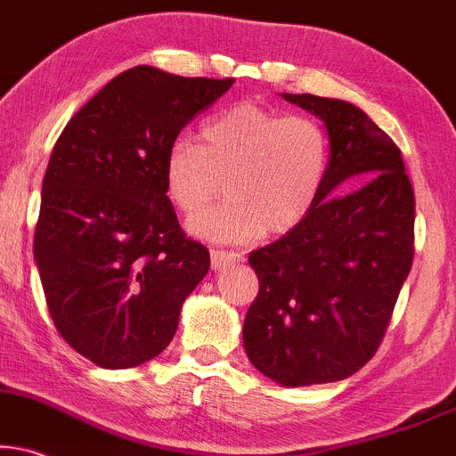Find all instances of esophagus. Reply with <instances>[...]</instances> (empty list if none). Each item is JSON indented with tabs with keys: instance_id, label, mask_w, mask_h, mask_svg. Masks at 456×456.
Listing matches in <instances>:
<instances>
[{
	"instance_id": "1",
	"label": "esophagus",
	"mask_w": 456,
	"mask_h": 456,
	"mask_svg": "<svg viewBox=\"0 0 456 456\" xmlns=\"http://www.w3.org/2000/svg\"><path fill=\"white\" fill-rule=\"evenodd\" d=\"M241 258H244V256L238 255V252H232V250H212L210 252V265H212V269H215V271L229 267V265L240 263Z\"/></svg>"
}]
</instances>
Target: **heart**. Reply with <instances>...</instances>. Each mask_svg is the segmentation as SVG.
I'll return each mask as SVG.
<instances>
[{"label": "heart", "mask_w": 456, "mask_h": 456, "mask_svg": "<svg viewBox=\"0 0 456 456\" xmlns=\"http://www.w3.org/2000/svg\"><path fill=\"white\" fill-rule=\"evenodd\" d=\"M328 138L315 119L238 102L201 124L200 145L176 138L164 161L166 191L178 212L198 215L221 191L227 200L189 223L195 238L250 244L297 229L320 198Z\"/></svg>", "instance_id": "obj_1"}]
</instances>
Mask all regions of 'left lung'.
<instances>
[{
    "label": "left lung",
    "mask_w": 456,
    "mask_h": 456,
    "mask_svg": "<svg viewBox=\"0 0 456 456\" xmlns=\"http://www.w3.org/2000/svg\"><path fill=\"white\" fill-rule=\"evenodd\" d=\"M281 96L324 122L330 158L309 216L248 256L258 295L241 332L258 372L305 387L351 377L381 345L412 265L414 193L402 151L360 107ZM355 175V192L333 191Z\"/></svg>",
    "instance_id": "obj_1"
}]
</instances>
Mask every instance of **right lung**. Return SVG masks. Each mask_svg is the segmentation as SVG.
<instances>
[{"label":"right lung","mask_w":456,"mask_h":456,"mask_svg":"<svg viewBox=\"0 0 456 456\" xmlns=\"http://www.w3.org/2000/svg\"><path fill=\"white\" fill-rule=\"evenodd\" d=\"M233 86L138 65L73 115L42 185L33 241L56 330L101 368L153 360L210 269L166 193L178 132Z\"/></svg>","instance_id":"obj_1"}]
</instances>
